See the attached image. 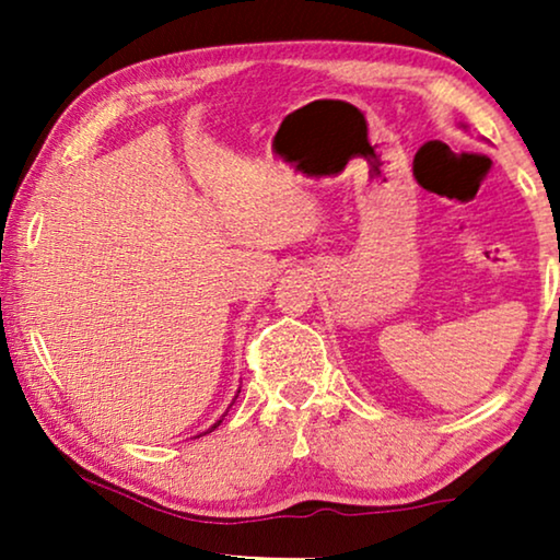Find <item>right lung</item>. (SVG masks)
I'll list each match as a JSON object with an SVG mask.
<instances>
[{"label":"right lung","mask_w":560,"mask_h":560,"mask_svg":"<svg viewBox=\"0 0 560 560\" xmlns=\"http://www.w3.org/2000/svg\"><path fill=\"white\" fill-rule=\"evenodd\" d=\"M234 400H236V397H234ZM226 412H229V410H226ZM221 420H224V416H221V418L217 420V423H213V425H211V428H209V431H206V433H211V431H213V428H219V425H221ZM206 433H203V435H206Z\"/></svg>","instance_id":"obj_1"}]
</instances>
